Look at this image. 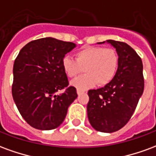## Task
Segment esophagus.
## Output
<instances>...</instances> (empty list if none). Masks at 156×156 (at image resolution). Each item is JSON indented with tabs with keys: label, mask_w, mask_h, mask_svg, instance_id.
I'll return each mask as SVG.
<instances>
[{
	"label": "esophagus",
	"mask_w": 156,
	"mask_h": 156,
	"mask_svg": "<svg viewBox=\"0 0 156 156\" xmlns=\"http://www.w3.org/2000/svg\"><path fill=\"white\" fill-rule=\"evenodd\" d=\"M83 93H84V92L81 91V90H78H78H77V94H78V96H80V95H81V94H83Z\"/></svg>",
	"instance_id": "1"
}]
</instances>
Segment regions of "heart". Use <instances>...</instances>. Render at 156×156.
Here are the masks:
<instances>
[{"instance_id":"heart-1","label":"heart","mask_w":156,"mask_h":156,"mask_svg":"<svg viewBox=\"0 0 156 156\" xmlns=\"http://www.w3.org/2000/svg\"><path fill=\"white\" fill-rule=\"evenodd\" d=\"M119 66V56L115 49L101 47H84L75 54V60L66 56L62 60V67L68 78L85 74L71 82V85L78 90L84 91L94 87L108 84L116 75Z\"/></svg>"}]
</instances>
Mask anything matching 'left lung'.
I'll return each mask as SVG.
<instances>
[{"label": "left lung", "instance_id": "1", "mask_svg": "<svg viewBox=\"0 0 156 156\" xmlns=\"http://www.w3.org/2000/svg\"><path fill=\"white\" fill-rule=\"evenodd\" d=\"M106 42L116 49L119 56L117 73L108 84L88 91L87 112L94 129L112 133L124 127L134 114L143 94L144 77L141 58L130 46L114 40Z\"/></svg>", "mask_w": 156, "mask_h": 156}]
</instances>
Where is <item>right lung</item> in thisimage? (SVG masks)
Segmentation results:
<instances>
[{"instance_id": "obj_1", "label": "right lung", "mask_w": 156, "mask_h": 156, "mask_svg": "<svg viewBox=\"0 0 156 156\" xmlns=\"http://www.w3.org/2000/svg\"><path fill=\"white\" fill-rule=\"evenodd\" d=\"M74 48L73 42L45 37L28 42L16 58L12 97L22 118L32 127L41 130L58 128L78 97L76 88L68 87L62 67L65 54ZM62 89V94L55 95Z\"/></svg>"}]
</instances>
